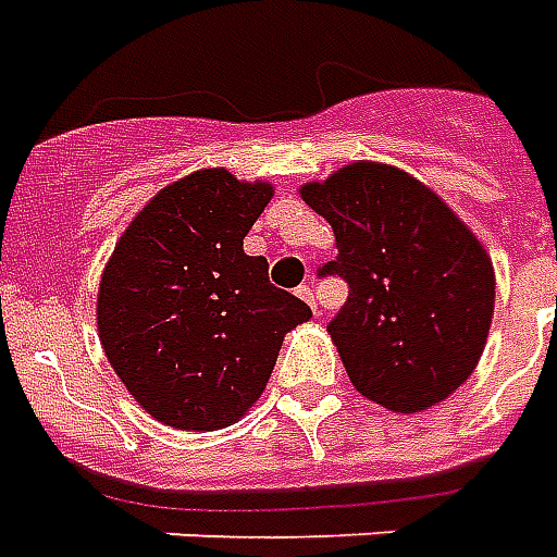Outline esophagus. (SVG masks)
I'll use <instances>...</instances> for the list:
<instances>
[{"label":"esophagus","mask_w":557,"mask_h":557,"mask_svg":"<svg viewBox=\"0 0 557 557\" xmlns=\"http://www.w3.org/2000/svg\"><path fill=\"white\" fill-rule=\"evenodd\" d=\"M295 295H298L300 300H307V304H310L312 310H315V295H312L310 286H298V289H295Z\"/></svg>","instance_id":"esophagus-1"}]
</instances>
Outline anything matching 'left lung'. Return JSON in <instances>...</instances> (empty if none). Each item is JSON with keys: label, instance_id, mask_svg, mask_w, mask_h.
<instances>
[{"label": "left lung", "instance_id": "8db88e82", "mask_svg": "<svg viewBox=\"0 0 557 557\" xmlns=\"http://www.w3.org/2000/svg\"><path fill=\"white\" fill-rule=\"evenodd\" d=\"M336 236L321 274L351 286L331 339L354 389L393 413L446 401L484 354L493 259L451 206L407 171L351 162L300 185Z\"/></svg>", "mask_w": 557, "mask_h": 557}]
</instances>
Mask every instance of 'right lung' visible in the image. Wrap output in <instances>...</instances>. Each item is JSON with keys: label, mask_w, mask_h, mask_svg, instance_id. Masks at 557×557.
Masks as SVG:
<instances>
[{"label": "right lung", "mask_w": 557, "mask_h": 557, "mask_svg": "<svg viewBox=\"0 0 557 557\" xmlns=\"http://www.w3.org/2000/svg\"><path fill=\"white\" fill-rule=\"evenodd\" d=\"M271 197L265 180L195 171L144 203L102 268V351L162 425H236L265 393L283 336L312 315L268 283L265 257L245 253Z\"/></svg>", "instance_id": "add662e5"}]
</instances>
